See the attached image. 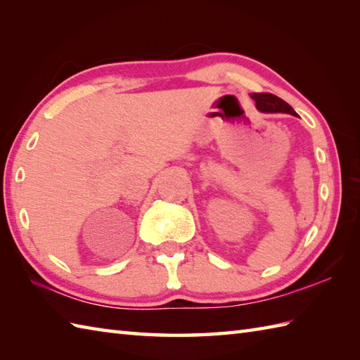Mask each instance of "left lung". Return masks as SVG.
Here are the masks:
<instances>
[{"instance_id": "obj_1", "label": "left lung", "mask_w": 360, "mask_h": 360, "mask_svg": "<svg viewBox=\"0 0 360 360\" xmlns=\"http://www.w3.org/2000/svg\"><path fill=\"white\" fill-rule=\"evenodd\" d=\"M250 97L254 98L257 103V108L263 112H288L292 114V116H297L298 114L292 110V106L286 103L283 98L277 97L275 94L271 93H258V94H250Z\"/></svg>"}]
</instances>
